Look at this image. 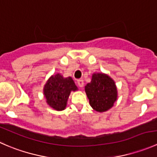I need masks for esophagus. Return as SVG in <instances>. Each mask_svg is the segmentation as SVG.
I'll list each match as a JSON object with an SVG mask.
<instances>
[{
	"mask_svg": "<svg viewBox=\"0 0 157 157\" xmlns=\"http://www.w3.org/2000/svg\"><path fill=\"white\" fill-rule=\"evenodd\" d=\"M77 84L80 87H83V84H84V81H83V79H80V80H77Z\"/></svg>",
	"mask_w": 157,
	"mask_h": 157,
	"instance_id": "obj_1",
	"label": "esophagus"
}]
</instances>
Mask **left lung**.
Returning a JSON list of instances; mask_svg holds the SVG:
<instances>
[{"label": "left lung", "instance_id": "left-lung-1", "mask_svg": "<svg viewBox=\"0 0 157 157\" xmlns=\"http://www.w3.org/2000/svg\"><path fill=\"white\" fill-rule=\"evenodd\" d=\"M85 91L90 106L98 112L108 110L117 100V91L115 83L106 74H93L91 82L85 86Z\"/></svg>", "mask_w": 157, "mask_h": 157}]
</instances>
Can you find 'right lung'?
Instances as JSON below:
<instances>
[{
    "label": "right lung",
    "instance_id": "right-lung-1",
    "mask_svg": "<svg viewBox=\"0 0 157 157\" xmlns=\"http://www.w3.org/2000/svg\"><path fill=\"white\" fill-rule=\"evenodd\" d=\"M77 90L71 77L63 78L60 74L52 76L47 82L44 94L47 103L56 110H63L67 106L68 97L71 91Z\"/></svg>",
    "mask_w": 157,
    "mask_h": 157
}]
</instances>
